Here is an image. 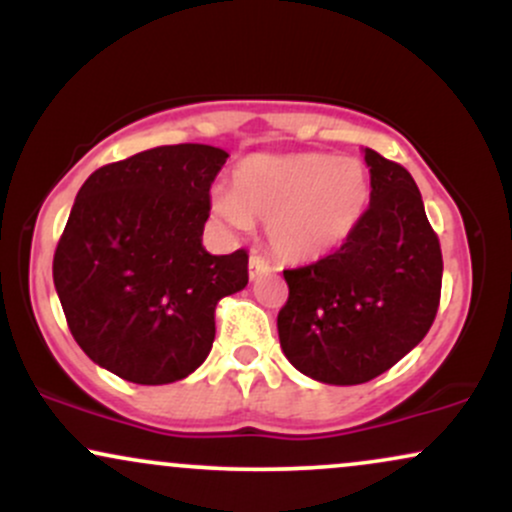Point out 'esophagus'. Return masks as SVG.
Wrapping results in <instances>:
<instances>
[{
    "label": "esophagus",
    "mask_w": 512,
    "mask_h": 512,
    "mask_svg": "<svg viewBox=\"0 0 512 512\" xmlns=\"http://www.w3.org/2000/svg\"><path fill=\"white\" fill-rule=\"evenodd\" d=\"M248 269H250V279H257V276H262V274H267L269 269V262L264 260L262 255H250V262H248Z\"/></svg>",
    "instance_id": "1"
}]
</instances>
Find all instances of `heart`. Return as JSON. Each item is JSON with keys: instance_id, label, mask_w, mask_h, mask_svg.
Returning <instances> with one entry per match:
<instances>
[{"instance_id": "obj_1", "label": "heart", "mask_w": 512, "mask_h": 512, "mask_svg": "<svg viewBox=\"0 0 512 512\" xmlns=\"http://www.w3.org/2000/svg\"><path fill=\"white\" fill-rule=\"evenodd\" d=\"M368 202V170L356 158L252 154L233 173L231 192L214 197V211L236 231L267 223L276 255L308 264L342 248Z\"/></svg>"}]
</instances>
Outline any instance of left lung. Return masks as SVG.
<instances>
[{"label": "left lung", "instance_id": "1", "mask_svg": "<svg viewBox=\"0 0 512 512\" xmlns=\"http://www.w3.org/2000/svg\"><path fill=\"white\" fill-rule=\"evenodd\" d=\"M370 204L332 255L284 269L281 349L308 378L361 385L390 370L436 320L443 255L409 170L366 149Z\"/></svg>", "mask_w": 512, "mask_h": 512}]
</instances>
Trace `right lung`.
I'll use <instances>...</instances> for the list:
<instances>
[{
  "label": "right lung",
  "instance_id": "obj_1",
  "mask_svg": "<svg viewBox=\"0 0 512 512\" xmlns=\"http://www.w3.org/2000/svg\"><path fill=\"white\" fill-rule=\"evenodd\" d=\"M226 158L207 144L156 146L98 168L74 199L52 279L76 344L122 380L195 373L214 344L216 303L248 284V252L202 245Z\"/></svg>",
  "mask_w": 512,
  "mask_h": 512
}]
</instances>
